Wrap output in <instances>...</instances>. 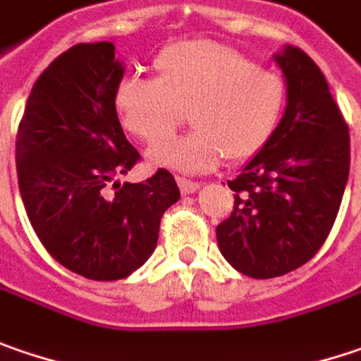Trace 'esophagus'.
<instances>
[{
  "instance_id": "34e87169",
  "label": "esophagus",
  "mask_w": 361,
  "mask_h": 361,
  "mask_svg": "<svg viewBox=\"0 0 361 361\" xmlns=\"http://www.w3.org/2000/svg\"><path fill=\"white\" fill-rule=\"evenodd\" d=\"M176 183H178V189H180L183 195H192L195 190L201 187L199 183H195V180H187V178H176Z\"/></svg>"
}]
</instances>
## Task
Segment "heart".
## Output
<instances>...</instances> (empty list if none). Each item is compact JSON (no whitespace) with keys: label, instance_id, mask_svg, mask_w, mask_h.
Instances as JSON below:
<instances>
[{"label":"heart","instance_id":"heart-1","mask_svg":"<svg viewBox=\"0 0 361 361\" xmlns=\"http://www.w3.org/2000/svg\"><path fill=\"white\" fill-rule=\"evenodd\" d=\"M156 79L121 77L114 107L121 126L154 144L189 114V134L154 146L148 160L178 172L213 171L227 158L243 162L260 152L279 128L286 101L282 77L258 68L242 52L211 40L162 48Z\"/></svg>","mask_w":361,"mask_h":361}]
</instances>
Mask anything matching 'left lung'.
<instances>
[{"instance_id":"1","label":"left lung","mask_w":361,"mask_h":361,"mask_svg":"<svg viewBox=\"0 0 361 361\" xmlns=\"http://www.w3.org/2000/svg\"><path fill=\"white\" fill-rule=\"evenodd\" d=\"M274 61L286 82V109L270 142L227 180L235 190L219 250L238 272L276 279L309 262L335 224L350 176L348 123L325 75L297 46Z\"/></svg>"}]
</instances>
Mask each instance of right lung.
<instances>
[{"label": "right lung", "instance_id": "1", "mask_svg": "<svg viewBox=\"0 0 361 361\" xmlns=\"http://www.w3.org/2000/svg\"><path fill=\"white\" fill-rule=\"evenodd\" d=\"M123 73L111 42L68 48L32 87L16 142L20 195L38 240L91 280L137 270L152 256L162 213L180 199L164 169L144 183L118 180L140 160L114 107Z\"/></svg>", "mask_w": 361, "mask_h": 361}]
</instances>
